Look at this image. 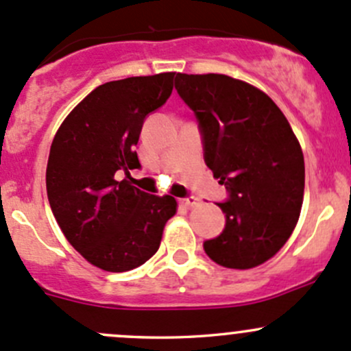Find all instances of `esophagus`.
Here are the masks:
<instances>
[{"label":"esophagus","instance_id":"obj_1","mask_svg":"<svg viewBox=\"0 0 351 351\" xmlns=\"http://www.w3.org/2000/svg\"><path fill=\"white\" fill-rule=\"evenodd\" d=\"M182 205H185V207H189V208H193V207H197L198 205V198H195V197H189V198H182Z\"/></svg>","mask_w":351,"mask_h":351}]
</instances>
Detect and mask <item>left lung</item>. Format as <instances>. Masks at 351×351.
Masks as SVG:
<instances>
[{
  "label": "left lung",
  "mask_w": 351,
  "mask_h": 351,
  "mask_svg": "<svg viewBox=\"0 0 351 351\" xmlns=\"http://www.w3.org/2000/svg\"><path fill=\"white\" fill-rule=\"evenodd\" d=\"M175 88L195 112L204 158L229 192L221 236L204 243L210 260L247 270L280 251L299 221L304 154L267 93L226 74H176Z\"/></svg>",
  "instance_id": "obj_1"
}]
</instances>
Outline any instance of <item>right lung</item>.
Here are the masks:
<instances>
[{"instance_id": "obj_1", "label": "right lung", "mask_w": 351, "mask_h": 351, "mask_svg": "<svg viewBox=\"0 0 351 351\" xmlns=\"http://www.w3.org/2000/svg\"><path fill=\"white\" fill-rule=\"evenodd\" d=\"M175 73L134 76L95 88L56 132L45 171L52 214L71 246L93 267L129 271L159 250L176 214L171 195L141 192L117 171L139 168L134 147L146 115L173 91Z\"/></svg>"}]
</instances>
